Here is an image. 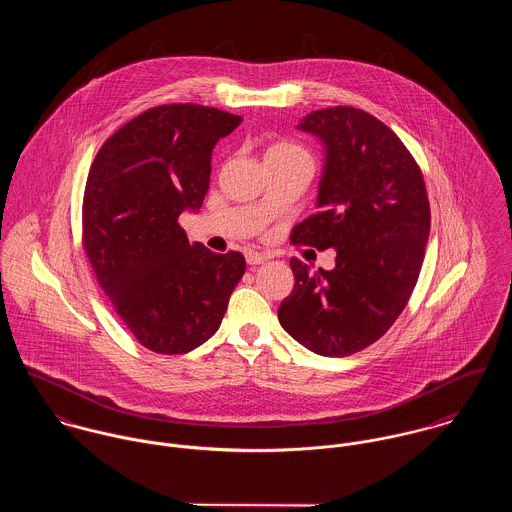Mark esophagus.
Segmentation results:
<instances>
[{
    "label": "esophagus",
    "mask_w": 512,
    "mask_h": 512,
    "mask_svg": "<svg viewBox=\"0 0 512 512\" xmlns=\"http://www.w3.org/2000/svg\"><path fill=\"white\" fill-rule=\"evenodd\" d=\"M266 260H268V256H266V254H260V252H254V250H248V252H246V262H248L250 266L264 264Z\"/></svg>",
    "instance_id": "34e87169"
}]
</instances>
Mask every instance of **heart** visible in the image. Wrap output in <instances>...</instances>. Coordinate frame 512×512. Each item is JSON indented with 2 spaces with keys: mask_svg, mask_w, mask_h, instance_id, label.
Segmentation results:
<instances>
[{
  "mask_svg": "<svg viewBox=\"0 0 512 512\" xmlns=\"http://www.w3.org/2000/svg\"><path fill=\"white\" fill-rule=\"evenodd\" d=\"M292 153H305L303 147L293 144V142H286V140H280V142H274L270 144L266 153H264V159L268 157H282V155H292Z\"/></svg>",
  "mask_w": 512,
  "mask_h": 512,
  "instance_id": "1",
  "label": "heart"
}]
</instances>
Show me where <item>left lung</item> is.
Here are the masks:
<instances>
[{
  "label": "left lung",
  "instance_id": "1",
  "mask_svg": "<svg viewBox=\"0 0 512 512\" xmlns=\"http://www.w3.org/2000/svg\"><path fill=\"white\" fill-rule=\"evenodd\" d=\"M325 144L317 213L295 224L293 244L335 248V268L309 272L292 258L293 290L278 309L305 349L349 357L378 341L416 288L430 236L424 175L408 147L361 108L333 106L297 126Z\"/></svg>",
  "mask_w": 512,
  "mask_h": 512
}]
</instances>
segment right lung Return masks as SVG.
<instances>
[{
    "label": "right lung",
    "mask_w": 512,
    "mask_h": 512,
    "mask_svg": "<svg viewBox=\"0 0 512 512\" xmlns=\"http://www.w3.org/2000/svg\"><path fill=\"white\" fill-rule=\"evenodd\" d=\"M240 116L161 104L98 149L82 199V248L100 288L140 345L183 355L220 327L246 260L189 244L179 215L201 209L211 151Z\"/></svg>",
    "instance_id": "obj_1"
}]
</instances>
